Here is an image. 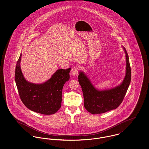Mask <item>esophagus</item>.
Returning a JSON list of instances; mask_svg holds the SVG:
<instances>
[{"label":"esophagus","mask_w":149,"mask_h":149,"mask_svg":"<svg viewBox=\"0 0 149 149\" xmlns=\"http://www.w3.org/2000/svg\"><path fill=\"white\" fill-rule=\"evenodd\" d=\"M70 73L72 76H77L79 74V68L77 67H72L71 69Z\"/></svg>","instance_id":"34e87169"}]
</instances>
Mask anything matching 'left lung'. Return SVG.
Instances as JSON below:
<instances>
[{
  "mask_svg": "<svg viewBox=\"0 0 149 149\" xmlns=\"http://www.w3.org/2000/svg\"><path fill=\"white\" fill-rule=\"evenodd\" d=\"M126 70L125 77L121 83L109 89H97L83 71H79L78 76L79 84L82 90L84 107L92 114H99L116 109L121 103L128 89L131 80V70L129 56L124 47Z\"/></svg>",
  "mask_w": 149,
  "mask_h": 149,
  "instance_id": "1",
  "label": "left lung"
}]
</instances>
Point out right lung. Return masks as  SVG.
<instances>
[{
    "instance_id": "obj_1",
    "label": "right lung",
    "mask_w": 149,
    "mask_h": 149,
    "mask_svg": "<svg viewBox=\"0 0 149 149\" xmlns=\"http://www.w3.org/2000/svg\"><path fill=\"white\" fill-rule=\"evenodd\" d=\"M21 54L15 69V82L20 98L31 111L44 115L56 113L61 107L62 89L70 79V68L58 70L50 79L42 84H34L25 79L20 67Z\"/></svg>"
}]
</instances>
